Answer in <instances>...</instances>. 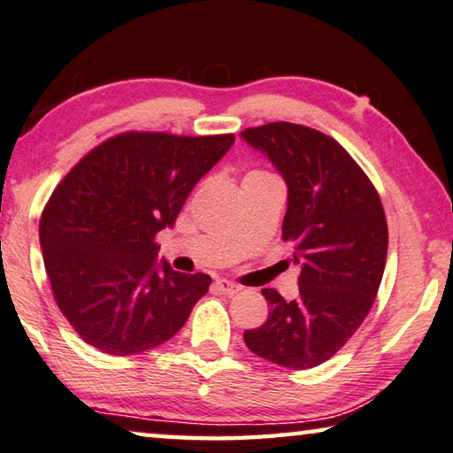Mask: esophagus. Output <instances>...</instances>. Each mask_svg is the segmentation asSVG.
<instances>
[{"mask_svg":"<svg viewBox=\"0 0 453 453\" xmlns=\"http://www.w3.org/2000/svg\"><path fill=\"white\" fill-rule=\"evenodd\" d=\"M214 288H217V291H219V294H222V296H234V294H239V291H241L239 285L233 283V281H228V280H217V283H214Z\"/></svg>","mask_w":453,"mask_h":453,"instance_id":"1","label":"esophagus"}]
</instances>
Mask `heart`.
<instances>
[{
  "label": "heart",
  "mask_w": 453,
  "mask_h": 453,
  "mask_svg": "<svg viewBox=\"0 0 453 453\" xmlns=\"http://www.w3.org/2000/svg\"><path fill=\"white\" fill-rule=\"evenodd\" d=\"M263 178H271V173L263 172V170H250V172H247V176L242 182H253V180H263Z\"/></svg>",
  "instance_id": "obj_1"
}]
</instances>
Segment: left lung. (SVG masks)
I'll return each instance as SVG.
<instances>
[{
  "label": "left lung",
  "instance_id": "8db88e82",
  "mask_svg": "<svg viewBox=\"0 0 453 453\" xmlns=\"http://www.w3.org/2000/svg\"><path fill=\"white\" fill-rule=\"evenodd\" d=\"M265 151L289 188L283 241L302 261L299 297L263 289L271 314L245 332L257 357L285 368H314L360 328L379 294L388 228L377 188L336 139L297 123L242 131Z\"/></svg>",
  "mask_w": 453,
  "mask_h": 453
}]
</instances>
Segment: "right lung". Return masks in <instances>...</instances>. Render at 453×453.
Listing matches in <instances>:
<instances>
[{"label":"right lung","mask_w":453,"mask_h":453,"mask_svg":"<svg viewBox=\"0 0 453 453\" xmlns=\"http://www.w3.org/2000/svg\"><path fill=\"white\" fill-rule=\"evenodd\" d=\"M233 134L125 131L60 180L40 217L54 302L96 350L129 357L164 344L208 291L206 273L156 265L157 233L226 154Z\"/></svg>","instance_id":"1"}]
</instances>
